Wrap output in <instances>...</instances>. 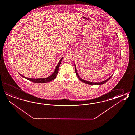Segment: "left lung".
<instances>
[{
  "label": "left lung",
  "instance_id": "1",
  "mask_svg": "<svg viewBox=\"0 0 135 135\" xmlns=\"http://www.w3.org/2000/svg\"><path fill=\"white\" fill-rule=\"evenodd\" d=\"M114 33H115L116 34V36H117V33H116V32H114ZM74 68H75V73H76V75H77V77L79 78V79L81 81H82V82L85 83V84H88V85H102V84H104L105 83L107 82L110 79V78L113 76V74H112L107 79H106V80L100 82H90V81H88L84 80V79H82L81 77H80V76L79 75V74H78V73H77V69H76V65H75V63H74Z\"/></svg>",
  "mask_w": 135,
  "mask_h": 135
}]
</instances>
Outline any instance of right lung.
Returning a JSON list of instances; mask_svg holds the SVG:
<instances>
[{
	"label": "right lung",
	"instance_id": "add662e5",
	"mask_svg": "<svg viewBox=\"0 0 135 135\" xmlns=\"http://www.w3.org/2000/svg\"><path fill=\"white\" fill-rule=\"evenodd\" d=\"M62 59H63V57L61 58V60H60L57 65L56 66L54 71L49 77H46V78H31L23 76L22 75L20 74L19 73H18L21 76H22V77L30 81L31 82H33L36 83H45L49 82L50 81H51L52 80H54L57 76V75L58 74L59 68L60 64H61V62L62 60Z\"/></svg>",
	"mask_w": 135,
	"mask_h": 135
}]
</instances>
